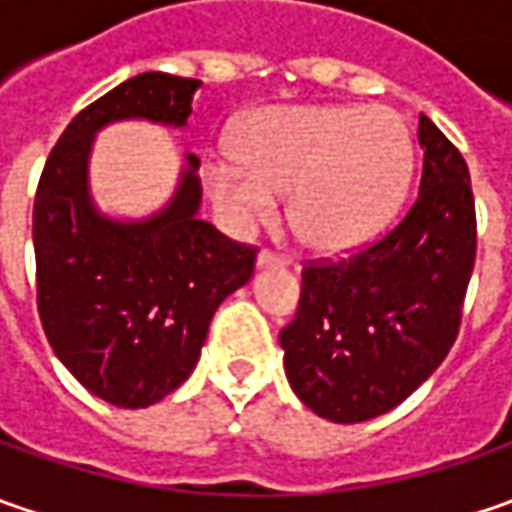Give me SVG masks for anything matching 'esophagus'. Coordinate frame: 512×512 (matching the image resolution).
I'll return each mask as SVG.
<instances>
[{
	"instance_id": "34e87169",
	"label": "esophagus",
	"mask_w": 512,
	"mask_h": 512,
	"mask_svg": "<svg viewBox=\"0 0 512 512\" xmlns=\"http://www.w3.org/2000/svg\"><path fill=\"white\" fill-rule=\"evenodd\" d=\"M287 265V256H279V253H270V250H259V256H256V267L262 270V267H285Z\"/></svg>"
}]
</instances>
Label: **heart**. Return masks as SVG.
<instances>
[{
  "instance_id": "heart-1",
  "label": "heart",
  "mask_w": 512,
  "mask_h": 512,
  "mask_svg": "<svg viewBox=\"0 0 512 512\" xmlns=\"http://www.w3.org/2000/svg\"><path fill=\"white\" fill-rule=\"evenodd\" d=\"M233 159L210 162L205 185L233 227L265 222L287 196V222L316 253L373 242L413 173V142L390 108L273 105L247 116Z\"/></svg>"
}]
</instances>
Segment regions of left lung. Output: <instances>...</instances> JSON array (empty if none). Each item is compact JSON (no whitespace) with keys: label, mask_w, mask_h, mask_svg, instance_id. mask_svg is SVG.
<instances>
[{"label":"left lung","mask_w":512,"mask_h":512,"mask_svg":"<svg viewBox=\"0 0 512 512\" xmlns=\"http://www.w3.org/2000/svg\"><path fill=\"white\" fill-rule=\"evenodd\" d=\"M413 207L362 253L307 265L296 319L279 333L293 393L336 424L376 419L444 362L476 262V205L462 153L419 119Z\"/></svg>","instance_id":"left-lung-1"}]
</instances>
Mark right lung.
I'll list each match as a JSON object with an SVG mask.
<instances>
[{"instance_id":"add662e5","label":"right lung","mask_w":512,"mask_h":512,"mask_svg":"<svg viewBox=\"0 0 512 512\" xmlns=\"http://www.w3.org/2000/svg\"><path fill=\"white\" fill-rule=\"evenodd\" d=\"M199 79L139 73L82 110L50 150L36 202V305L56 359L102 402L150 407L199 362L216 307L250 282L256 250L199 219V159L145 219H113L90 193V150L113 122L185 128Z\"/></svg>"}]
</instances>
